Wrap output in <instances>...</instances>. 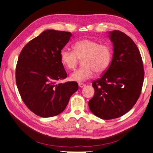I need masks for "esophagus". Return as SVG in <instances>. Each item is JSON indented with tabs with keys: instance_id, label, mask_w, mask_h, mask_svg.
Returning a JSON list of instances; mask_svg holds the SVG:
<instances>
[{
	"instance_id": "34e87169",
	"label": "esophagus",
	"mask_w": 153,
	"mask_h": 153,
	"mask_svg": "<svg viewBox=\"0 0 153 153\" xmlns=\"http://www.w3.org/2000/svg\"><path fill=\"white\" fill-rule=\"evenodd\" d=\"M78 85H79V87L80 88H83V87H85V86H86V85H85V83H78Z\"/></svg>"
}]
</instances>
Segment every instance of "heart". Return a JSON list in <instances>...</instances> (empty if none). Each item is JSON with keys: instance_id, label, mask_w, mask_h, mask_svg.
<instances>
[{"instance_id": "heart-1", "label": "heart", "mask_w": 153, "mask_h": 153, "mask_svg": "<svg viewBox=\"0 0 153 153\" xmlns=\"http://www.w3.org/2000/svg\"><path fill=\"white\" fill-rule=\"evenodd\" d=\"M74 51L62 49L60 51V60L69 70L77 66L79 60H82L83 66L70 75V79L81 82L93 77L94 72L102 74L110 65L112 59L111 48L106 44L88 39H83L73 44Z\"/></svg>"}]
</instances>
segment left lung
Listing matches in <instances>:
<instances>
[{
  "instance_id": "1",
  "label": "left lung",
  "mask_w": 153,
  "mask_h": 153,
  "mask_svg": "<svg viewBox=\"0 0 153 153\" xmlns=\"http://www.w3.org/2000/svg\"><path fill=\"white\" fill-rule=\"evenodd\" d=\"M113 54L109 68L93 82L94 95L88 102L91 111L109 120L125 115L139 98L144 79L143 65L137 45L119 30L109 33Z\"/></svg>"
}]
</instances>
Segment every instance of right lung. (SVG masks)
Listing matches in <instances>:
<instances>
[{"label": "right lung", "instance_id": "add662e5", "mask_svg": "<svg viewBox=\"0 0 153 153\" xmlns=\"http://www.w3.org/2000/svg\"><path fill=\"white\" fill-rule=\"evenodd\" d=\"M71 36L70 32L46 30L27 44L19 54L17 87L25 104L40 117L60 114L78 90L74 81L56 83L67 77L60 53Z\"/></svg>", "mask_w": 153, "mask_h": 153}]
</instances>
